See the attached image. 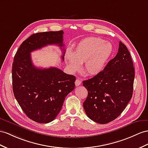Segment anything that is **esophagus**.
<instances>
[{
	"instance_id": "obj_1",
	"label": "esophagus",
	"mask_w": 148,
	"mask_h": 148,
	"mask_svg": "<svg viewBox=\"0 0 148 148\" xmlns=\"http://www.w3.org/2000/svg\"><path fill=\"white\" fill-rule=\"evenodd\" d=\"M75 86H80V85L81 84V79H77L76 80H75Z\"/></svg>"
}]
</instances>
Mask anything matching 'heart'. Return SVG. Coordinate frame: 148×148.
Here are the masks:
<instances>
[{"label":"heart","mask_w":148,"mask_h":148,"mask_svg":"<svg viewBox=\"0 0 148 148\" xmlns=\"http://www.w3.org/2000/svg\"><path fill=\"white\" fill-rule=\"evenodd\" d=\"M112 51V45L109 42L99 37H87L79 42L73 53L66 52V64L71 73H75L83 63V71L87 75H96L104 69Z\"/></svg>","instance_id":"b5f03b06"}]
</instances>
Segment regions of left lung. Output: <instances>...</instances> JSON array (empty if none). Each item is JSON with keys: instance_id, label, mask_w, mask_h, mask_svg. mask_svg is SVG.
<instances>
[{"instance_id": "8db88e82", "label": "left lung", "mask_w": 148, "mask_h": 148, "mask_svg": "<svg viewBox=\"0 0 148 148\" xmlns=\"http://www.w3.org/2000/svg\"><path fill=\"white\" fill-rule=\"evenodd\" d=\"M134 79V68L130 53L120 41L118 52L104 69L82 82L88 91L83 107L89 118L99 124L116 119L131 99Z\"/></svg>"}]
</instances>
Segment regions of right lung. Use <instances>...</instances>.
Here are the masks:
<instances>
[{
	"mask_svg": "<svg viewBox=\"0 0 148 148\" xmlns=\"http://www.w3.org/2000/svg\"><path fill=\"white\" fill-rule=\"evenodd\" d=\"M63 31L34 34L20 45L12 64V88L22 111L39 123L54 120L61 110L67 94L74 89L75 77L57 67L37 68L31 52L48 45L63 44ZM64 60L65 49H62Z\"/></svg>",
	"mask_w": 148,
	"mask_h": 148,
	"instance_id": "1",
	"label": "right lung"
}]
</instances>
